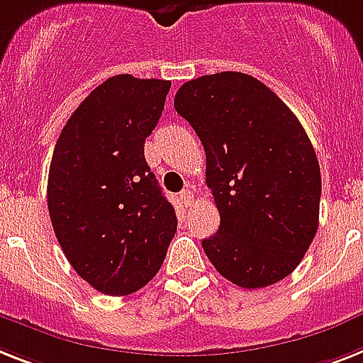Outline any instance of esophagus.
I'll use <instances>...</instances> for the list:
<instances>
[{
	"label": "esophagus",
	"mask_w": 363,
	"mask_h": 363,
	"mask_svg": "<svg viewBox=\"0 0 363 363\" xmlns=\"http://www.w3.org/2000/svg\"><path fill=\"white\" fill-rule=\"evenodd\" d=\"M179 197H181V201H182V205H184V207H190L191 203H194V191L188 190V188H186V190H182L181 196H179Z\"/></svg>",
	"instance_id": "esophagus-1"
}]
</instances>
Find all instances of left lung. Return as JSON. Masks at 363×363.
Instances as JSON below:
<instances>
[{"instance_id":"left-lung-1","label":"left lung","mask_w":363,"mask_h":363,"mask_svg":"<svg viewBox=\"0 0 363 363\" xmlns=\"http://www.w3.org/2000/svg\"><path fill=\"white\" fill-rule=\"evenodd\" d=\"M175 110L207 155L220 212L216 235L203 240L211 263L244 289L287 278L313 242L320 203L319 162L296 115L242 72L190 79Z\"/></svg>"}]
</instances>
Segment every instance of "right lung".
I'll list each match as a JSON object with an SVG mask.
<instances>
[{
  "instance_id": "obj_1",
  "label": "right lung",
  "mask_w": 363,
  "mask_h": 363,
  "mask_svg": "<svg viewBox=\"0 0 363 363\" xmlns=\"http://www.w3.org/2000/svg\"><path fill=\"white\" fill-rule=\"evenodd\" d=\"M169 87L167 79L108 78L55 143L48 173L55 237L79 278L111 296L149 284L175 237V208L143 155Z\"/></svg>"
}]
</instances>
